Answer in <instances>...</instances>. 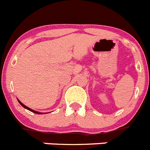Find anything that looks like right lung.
I'll use <instances>...</instances> for the list:
<instances>
[{"instance_id":"1","label":"right lung","mask_w":150,"mask_h":150,"mask_svg":"<svg viewBox=\"0 0 150 150\" xmlns=\"http://www.w3.org/2000/svg\"><path fill=\"white\" fill-rule=\"evenodd\" d=\"M18 102H19V103H20V104L21 105L22 107H24V108H25V109H26V110H29V111L33 112H34V113H36V114H43V113H41V112H36V111H35V110H32V109L29 108V107H26V106H25L24 104H23V103H22L20 101V100H18Z\"/></svg>"}]
</instances>
